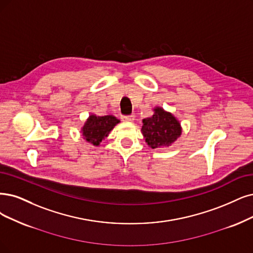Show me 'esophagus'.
<instances>
[{"mask_svg":"<svg viewBox=\"0 0 253 253\" xmlns=\"http://www.w3.org/2000/svg\"><path fill=\"white\" fill-rule=\"evenodd\" d=\"M123 120H124V121H127V122H133V121H134V116H133V115L124 116V117H123Z\"/></svg>","mask_w":253,"mask_h":253,"instance_id":"obj_1","label":"esophagus"}]
</instances>
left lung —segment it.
<instances>
[{
  "label": "left lung",
  "instance_id": "8db88e82",
  "mask_svg": "<svg viewBox=\"0 0 253 253\" xmlns=\"http://www.w3.org/2000/svg\"><path fill=\"white\" fill-rule=\"evenodd\" d=\"M142 132L146 143L152 149L168 147L181 134L180 123L161 107L154 108V115L143 120Z\"/></svg>",
  "mask_w": 253,
  "mask_h": 253
}]
</instances>
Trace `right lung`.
Returning a JSON list of instances; mask_svg holds the SVG:
<instances>
[{
  "instance_id": "right-lung-1",
  "label": "right lung",
  "mask_w": 253,
  "mask_h": 253,
  "mask_svg": "<svg viewBox=\"0 0 253 253\" xmlns=\"http://www.w3.org/2000/svg\"><path fill=\"white\" fill-rule=\"evenodd\" d=\"M120 121L114 116L97 117L90 115L82 128V135L86 142L99 146Z\"/></svg>"
}]
</instances>
